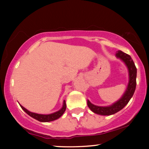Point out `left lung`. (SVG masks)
Masks as SVG:
<instances>
[{
    "label": "left lung",
    "mask_w": 149,
    "mask_h": 149,
    "mask_svg": "<svg viewBox=\"0 0 149 149\" xmlns=\"http://www.w3.org/2000/svg\"><path fill=\"white\" fill-rule=\"evenodd\" d=\"M116 56L117 58L121 59L125 64L127 65L128 70H129L130 74V81L128 84L127 90L124 93L123 97L117 101V102L113 104L111 107H97V106L93 105L89 100H87V105L89 109L92 111L93 113L98 114L101 115H113L118 111H121L122 109L125 107V106L129 102L131 97L133 96L134 91L136 89V74H137V69L135 66L133 60L131 56L121 51H118L116 53Z\"/></svg>",
    "instance_id": "1"
}]
</instances>
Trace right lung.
Returning <instances> with one entry per match:
<instances>
[{
  "mask_svg": "<svg viewBox=\"0 0 149 149\" xmlns=\"http://www.w3.org/2000/svg\"><path fill=\"white\" fill-rule=\"evenodd\" d=\"M20 107H21L22 109H23L28 115H30V117L34 118V119H35L36 120H38V121H41V122H49V121H54V120L58 119V118H60L61 116L63 115V113H64L66 109V102L65 101H64L63 107L60 110V111L58 112H56V113H54L50 114V115H40V114L31 113V112L28 111L27 109H26L25 108L22 107V105H20Z\"/></svg>",
  "mask_w": 149,
  "mask_h": 149,
  "instance_id": "1",
  "label": "right lung"
}]
</instances>
